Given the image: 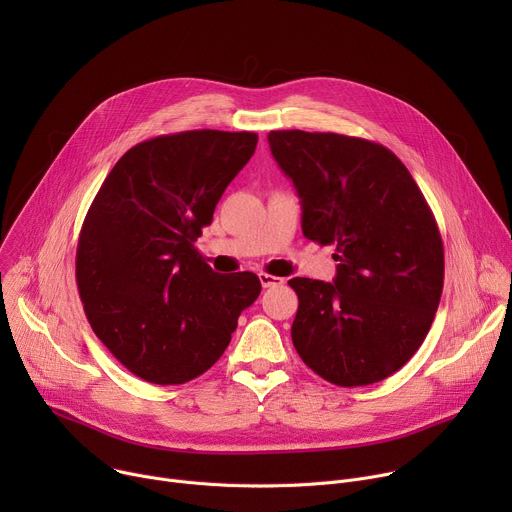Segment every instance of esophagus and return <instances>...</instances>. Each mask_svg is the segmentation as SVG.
<instances>
[{
  "instance_id": "esophagus-1",
  "label": "esophagus",
  "mask_w": 512,
  "mask_h": 512,
  "mask_svg": "<svg viewBox=\"0 0 512 512\" xmlns=\"http://www.w3.org/2000/svg\"><path fill=\"white\" fill-rule=\"evenodd\" d=\"M259 281L263 287H277L283 283L281 277H275V275H269V273H259Z\"/></svg>"
}]
</instances>
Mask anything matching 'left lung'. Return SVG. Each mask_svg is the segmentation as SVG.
Wrapping results in <instances>:
<instances>
[{
	"mask_svg": "<svg viewBox=\"0 0 512 512\" xmlns=\"http://www.w3.org/2000/svg\"><path fill=\"white\" fill-rule=\"evenodd\" d=\"M302 202V231L336 245L334 283L294 277L291 340L338 387L379 383L417 352L444 289V243L419 186L385 145L340 133L271 131Z\"/></svg>",
	"mask_w": 512,
	"mask_h": 512,
	"instance_id": "left-lung-1",
	"label": "left lung"
}]
</instances>
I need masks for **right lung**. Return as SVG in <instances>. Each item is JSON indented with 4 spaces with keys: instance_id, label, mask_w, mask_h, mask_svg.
<instances>
[{
    "instance_id": "1",
    "label": "right lung",
    "mask_w": 512,
    "mask_h": 512,
    "mask_svg": "<svg viewBox=\"0 0 512 512\" xmlns=\"http://www.w3.org/2000/svg\"><path fill=\"white\" fill-rule=\"evenodd\" d=\"M255 148L251 131L158 135L125 152L99 188L79 235L77 285L93 332L135 377H200L261 294L255 273H216L194 247Z\"/></svg>"
}]
</instances>
